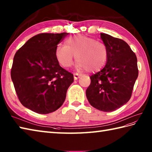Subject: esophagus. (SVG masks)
Instances as JSON below:
<instances>
[{"label": "esophagus", "mask_w": 152, "mask_h": 152, "mask_svg": "<svg viewBox=\"0 0 152 152\" xmlns=\"http://www.w3.org/2000/svg\"><path fill=\"white\" fill-rule=\"evenodd\" d=\"M73 76H74V79L77 80V79H78L79 78H80V77L81 76V75H80V74L77 73H74Z\"/></svg>", "instance_id": "esophagus-1"}]
</instances>
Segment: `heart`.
Listing matches in <instances>:
<instances>
[{
	"mask_svg": "<svg viewBox=\"0 0 152 152\" xmlns=\"http://www.w3.org/2000/svg\"><path fill=\"white\" fill-rule=\"evenodd\" d=\"M55 56L64 67L72 66L75 56L77 69L94 72L100 70L106 64L108 50L104 42L80 35L67 39L65 45L58 44L55 48Z\"/></svg>",
	"mask_w": 152,
	"mask_h": 152,
	"instance_id": "1",
	"label": "heart"
}]
</instances>
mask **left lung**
Listing matches in <instances>:
<instances>
[{"instance_id": "1", "label": "left lung", "mask_w": 152, "mask_h": 152, "mask_svg": "<svg viewBox=\"0 0 152 152\" xmlns=\"http://www.w3.org/2000/svg\"><path fill=\"white\" fill-rule=\"evenodd\" d=\"M107 46L106 64L100 72L90 77L91 85L86 91L89 103L106 112L115 111L131 97L138 75L137 58L123 40L100 33Z\"/></svg>"}]
</instances>
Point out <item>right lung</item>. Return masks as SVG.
<instances>
[{"label": "right lung", "mask_w": 152, "mask_h": 152, "mask_svg": "<svg viewBox=\"0 0 152 152\" xmlns=\"http://www.w3.org/2000/svg\"><path fill=\"white\" fill-rule=\"evenodd\" d=\"M67 33H41L29 39L15 54L11 78L21 104L47 114L60 108L73 75L61 67L55 48Z\"/></svg>", "instance_id": "add662e5"}]
</instances>
